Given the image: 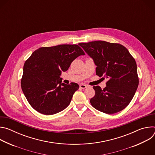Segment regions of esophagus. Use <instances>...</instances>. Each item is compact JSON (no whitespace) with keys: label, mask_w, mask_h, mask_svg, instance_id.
Here are the masks:
<instances>
[{"label":"esophagus","mask_w":155,"mask_h":155,"mask_svg":"<svg viewBox=\"0 0 155 155\" xmlns=\"http://www.w3.org/2000/svg\"><path fill=\"white\" fill-rule=\"evenodd\" d=\"M80 87L81 88V89H85V88H86L87 87V86L84 84H80Z\"/></svg>","instance_id":"34e87169"}]
</instances>
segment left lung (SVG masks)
<instances>
[{
  "label": "left lung",
  "instance_id": "obj_1",
  "mask_svg": "<svg viewBox=\"0 0 155 155\" xmlns=\"http://www.w3.org/2000/svg\"><path fill=\"white\" fill-rule=\"evenodd\" d=\"M96 65V75L108 79L106 87L93 86L92 106L100 112L114 114L125 108L133 98L139 85L137 64L129 51L118 43L97 40L80 43Z\"/></svg>",
  "mask_w": 155,
  "mask_h": 155
}]
</instances>
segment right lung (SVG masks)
<instances>
[{"label": "right lung", "instance_id": "obj_1", "mask_svg": "<svg viewBox=\"0 0 155 155\" xmlns=\"http://www.w3.org/2000/svg\"><path fill=\"white\" fill-rule=\"evenodd\" d=\"M84 55L77 45L41 47L34 51L25 62L21 88L32 107L38 112L51 115L67 108L79 85L62 83V72L72 62Z\"/></svg>", "mask_w": 155, "mask_h": 155}]
</instances>
